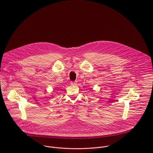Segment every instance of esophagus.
I'll list each match as a JSON object with an SVG mask.
<instances>
[{
  "label": "esophagus",
  "instance_id": "1",
  "mask_svg": "<svg viewBox=\"0 0 153 153\" xmlns=\"http://www.w3.org/2000/svg\"><path fill=\"white\" fill-rule=\"evenodd\" d=\"M71 84L72 85H76L77 82L76 81H71Z\"/></svg>",
  "mask_w": 153,
  "mask_h": 153
}]
</instances>
